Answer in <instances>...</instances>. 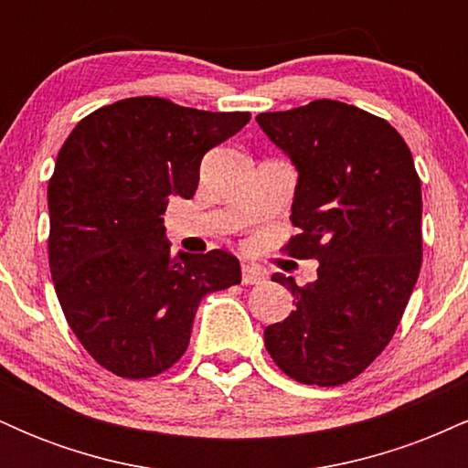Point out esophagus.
<instances>
[{
	"label": "esophagus",
	"instance_id": "1",
	"mask_svg": "<svg viewBox=\"0 0 468 468\" xmlns=\"http://www.w3.org/2000/svg\"><path fill=\"white\" fill-rule=\"evenodd\" d=\"M264 279L266 275L260 271V268L241 266V283H244V286H257V283H261Z\"/></svg>",
	"mask_w": 468,
	"mask_h": 468
}]
</instances>
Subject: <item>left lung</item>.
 I'll use <instances>...</instances> for the list:
<instances>
[{
    "mask_svg": "<svg viewBox=\"0 0 468 468\" xmlns=\"http://www.w3.org/2000/svg\"><path fill=\"white\" fill-rule=\"evenodd\" d=\"M257 122L299 169L282 252L319 261L314 283L272 275L294 310L266 327V350L290 378L335 388L388 347L416 286L420 178L400 133L361 107L321 99Z\"/></svg>",
    "mask_w": 468,
    "mask_h": 468,
    "instance_id": "8db88e82",
    "label": "left lung"
}]
</instances>
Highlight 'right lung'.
I'll return each mask as SVG.
<instances>
[{
    "label": "right lung",
    "mask_w": 468,
    "mask_h": 468,
    "mask_svg": "<svg viewBox=\"0 0 468 468\" xmlns=\"http://www.w3.org/2000/svg\"><path fill=\"white\" fill-rule=\"evenodd\" d=\"M249 121L132 96L80 118L63 143L48 182V260L68 325L107 372H166L202 299L241 282L222 249L174 260L160 216L171 196L193 197L202 155Z\"/></svg>",
    "instance_id": "right-lung-1"
}]
</instances>
